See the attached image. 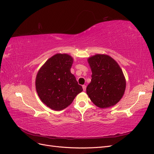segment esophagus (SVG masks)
Wrapping results in <instances>:
<instances>
[{
  "mask_svg": "<svg viewBox=\"0 0 154 154\" xmlns=\"http://www.w3.org/2000/svg\"><path fill=\"white\" fill-rule=\"evenodd\" d=\"M82 89H83V91H86V85H82Z\"/></svg>",
  "mask_w": 154,
  "mask_h": 154,
  "instance_id": "esophagus-1",
  "label": "esophagus"
}]
</instances>
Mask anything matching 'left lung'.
Here are the masks:
<instances>
[{
    "instance_id": "1",
    "label": "left lung",
    "mask_w": 154,
    "mask_h": 154,
    "mask_svg": "<svg viewBox=\"0 0 154 154\" xmlns=\"http://www.w3.org/2000/svg\"><path fill=\"white\" fill-rule=\"evenodd\" d=\"M91 69V82L86 93L97 106L106 108L116 105L123 96L126 80L121 68L111 57L97 54L88 59Z\"/></svg>"
}]
</instances>
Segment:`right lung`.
I'll return each mask as SVG.
<instances>
[{"label": "right lung", "instance_id": "right-lung-1", "mask_svg": "<svg viewBox=\"0 0 154 154\" xmlns=\"http://www.w3.org/2000/svg\"><path fill=\"white\" fill-rule=\"evenodd\" d=\"M73 61L68 54H55L47 60L37 73L35 87L39 98L54 110L68 107L82 91L70 72Z\"/></svg>", "mask_w": 154, "mask_h": 154}]
</instances>
